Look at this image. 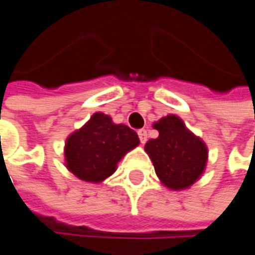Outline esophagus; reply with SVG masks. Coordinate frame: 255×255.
Masks as SVG:
<instances>
[{
  "label": "esophagus",
  "mask_w": 255,
  "mask_h": 255,
  "mask_svg": "<svg viewBox=\"0 0 255 255\" xmlns=\"http://www.w3.org/2000/svg\"><path fill=\"white\" fill-rule=\"evenodd\" d=\"M138 136H139L140 143H146V140H147V131L146 129H139L138 131Z\"/></svg>",
  "instance_id": "obj_1"
}]
</instances>
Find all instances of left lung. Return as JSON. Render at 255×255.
Masks as SVG:
<instances>
[{
  "mask_svg": "<svg viewBox=\"0 0 255 255\" xmlns=\"http://www.w3.org/2000/svg\"><path fill=\"white\" fill-rule=\"evenodd\" d=\"M156 139H149L146 153L152 158L160 181L170 189H185L200 178L207 163V147L177 116L170 115L154 123Z\"/></svg>",
  "mask_w": 255,
  "mask_h": 255,
  "instance_id": "1",
  "label": "left lung"
}]
</instances>
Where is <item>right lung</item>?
<instances>
[{"mask_svg":"<svg viewBox=\"0 0 255 255\" xmlns=\"http://www.w3.org/2000/svg\"><path fill=\"white\" fill-rule=\"evenodd\" d=\"M139 143L136 132L95 113L66 140V167L87 182H102L116 171L124 154Z\"/></svg>","mask_w":255,"mask_h":255,"instance_id":"obj_1","label":"right lung"}]
</instances>
